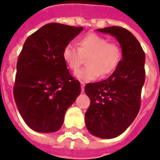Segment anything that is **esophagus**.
Segmentation results:
<instances>
[{
	"instance_id": "34e87169",
	"label": "esophagus",
	"mask_w": 160,
	"mask_h": 160,
	"mask_svg": "<svg viewBox=\"0 0 160 160\" xmlns=\"http://www.w3.org/2000/svg\"><path fill=\"white\" fill-rule=\"evenodd\" d=\"M84 90H85V84L84 82H81V91L84 92Z\"/></svg>"
}]
</instances>
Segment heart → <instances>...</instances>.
I'll return each instance as SVG.
<instances>
[{
  "instance_id": "obj_1",
  "label": "heart",
  "mask_w": 160,
  "mask_h": 160,
  "mask_svg": "<svg viewBox=\"0 0 160 160\" xmlns=\"http://www.w3.org/2000/svg\"><path fill=\"white\" fill-rule=\"evenodd\" d=\"M63 62L72 71H76L87 58V67L75 73L78 80L89 82L100 76L113 73L120 64L122 52L118 43L97 34H88L80 38L78 48L73 44L64 47L62 53Z\"/></svg>"
}]
</instances>
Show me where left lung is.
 <instances>
[{
  "instance_id": "1",
  "label": "left lung",
  "mask_w": 160,
  "mask_h": 160,
  "mask_svg": "<svg viewBox=\"0 0 160 160\" xmlns=\"http://www.w3.org/2000/svg\"><path fill=\"white\" fill-rule=\"evenodd\" d=\"M97 31L110 33L117 38L122 59L108 79L85 87L91 101L85 121L94 136L112 139L127 129L141 108L146 56L136 38L125 28L110 26Z\"/></svg>"
}]
</instances>
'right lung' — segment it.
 <instances>
[{
    "label": "right lung",
    "mask_w": 160,
    "mask_h": 160,
    "mask_svg": "<svg viewBox=\"0 0 160 160\" xmlns=\"http://www.w3.org/2000/svg\"><path fill=\"white\" fill-rule=\"evenodd\" d=\"M83 27L49 23L27 38L17 62L13 97L32 129L52 133L61 128L67 110L80 93V83L62 53Z\"/></svg>",
    "instance_id": "add662e5"
}]
</instances>
